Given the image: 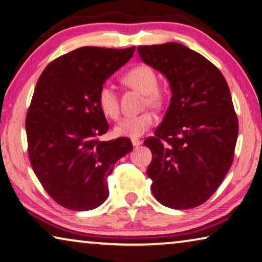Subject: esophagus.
Returning a JSON list of instances; mask_svg holds the SVG:
<instances>
[{"label":"esophagus","mask_w":262,"mask_h":262,"mask_svg":"<svg viewBox=\"0 0 262 262\" xmlns=\"http://www.w3.org/2000/svg\"><path fill=\"white\" fill-rule=\"evenodd\" d=\"M132 143H133V146H134V147H138L142 143V141H141V140H139V139H132Z\"/></svg>","instance_id":"1"}]
</instances>
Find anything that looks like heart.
<instances>
[{"label":"heart","mask_w":262,"mask_h":262,"mask_svg":"<svg viewBox=\"0 0 262 262\" xmlns=\"http://www.w3.org/2000/svg\"><path fill=\"white\" fill-rule=\"evenodd\" d=\"M121 81L135 91L146 95L147 103L151 107H159L162 103L163 95L158 89V76L148 66L140 64L132 68L122 76ZM97 104L106 118L116 120L120 115L119 99L114 89L109 84L101 85L97 93ZM155 116L151 113L123 118L114 128L115 135L124 138H139L154 126Z\"/></svg>","instance_id":"heart-1"}]
</instances>
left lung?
Segmentation results:
<instances>
[{
    "label": "left lung",
    "instance_id": "left-lung-1",
    "mask_svg": "<svg viewBox=\"0 0 262 262\" xmlns=\"http://www.w3.org/2000/svg\"><path fill=\"white\" fill-rule=\"evenodd\" d=\"M144 63L169 82L171 97L154 136L144 141L151 193L163 206H200L233 162L239 123L224 75L201 54L177 42L139 46Z\"/></svg>",
    "mask_w": 262,
    "mask_h": 262
}]
</instances>
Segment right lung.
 <instances>
[{
  "label": "right lung",
  "mask_w": 262,
  "mask_h": 262,
  "mask_svg": "<svg viewBox=\"0 0 262 262\" xmlns=\"http://www.w3.org/2000/svg\"><path fill=\"white\" fill-rule=\"evenodd\" d=\"M134 50L81 47L50 62L37 81L26 118L28 154L46 192L64 208L102 205L109 196L107 178L133 150L127 138L99 140L109 124L97 93Z\"/></svg>",
  "instance_id": "right-lung-1"
}]
</instances>
